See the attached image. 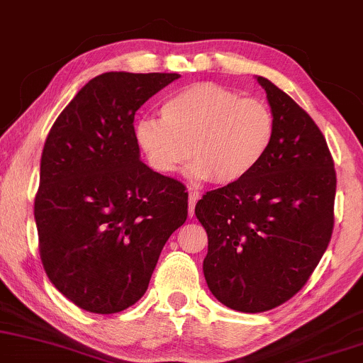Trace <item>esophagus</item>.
Instances as JSON below:
<instances>
[{"label": "esophagus", "mask_w": 363, "mask_h": 363, "mask_svg": "<svg viewBox=\"0 0 363 363\" xmlns=\"http://www.w3.org/2000/svg\"><path fill=\"white\" fill-rule=\"evenodd\" d=\"M200 199V194L195 190H189V214L194 216V211H195V203H197V200Z\"/></svg>", "instance_id": "1"}]
</instances>
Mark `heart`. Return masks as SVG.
<instances>
[{"label":"heart","instance_id":"obj_1","mask_svg":"<svg viewBox=\"0 0 363 363\" xmlns=\"http://www.w3.org/2000/svg\"><path fill=\"white\" fill-rule=\"evenodd\" d=\"M161 118L143 117L134 140L152 169L172 174L194 157L190 174L233 185L253 172L274 139V113L258 98L217 83H195L161 104Z\"/></svg>","mask_w":363,"mask_h":363}]
</instances>
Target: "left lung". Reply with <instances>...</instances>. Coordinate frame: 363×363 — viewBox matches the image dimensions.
I'll return each instance as SVG.
<instances>
[{
    "label": "left lung",
    "instance_id": "left-lung-1",
    "mask_svg": "<svg viewBox=\"0 0 363 363\" xmlns=\"http://www.w3.org/2000/svg\"><path fill=\"white\" fill-rule=\"evenodd\" d=\"M270 149L242 180L211 190L195 206L207 231L203 277L224 306L263 313L304 287L333 233L336 173L325 135L272 81Z\"/></svg>",
    "mask_w": 363,
    "mask_h": 363
}]
</instances>
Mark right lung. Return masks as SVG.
I'll return each mask as SVG.
<instances>
[{
	"label": "right lung",
	"instance_id": "right-lung-1",
	"mask_svg": "<svg viewBox=\"0 0 363 363\" xmlns=\"http://www.w3.org/2000/svg\"><path fill=\"white\" fill-rule=\"evenodd\" d=\"M177 72H104L55 118L40 160L35 224L54 287L89 313L135 304L189 216L178 180L140 161L134 115Z\"/></svg>",
	"mask_w": 363,
	"mask_h": 363
}]
</instances>
